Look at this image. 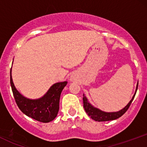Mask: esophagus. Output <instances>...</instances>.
Instances as JSON below:
<instances>
[{"mask_svg":"<svg viewBox=\"0 0 147 147\" xmlns=\"http://www.w3.org/2000/svg\"><path fill=\"white\" fill-rule=\"evenodd\" d=\"M70 80H71V81H73L74 80V77H71V79H70Z\"/></svg>","mask_w":147,"mask_h":147,"instance_id":"obj_1","label":"esophagus"}]
</instances>
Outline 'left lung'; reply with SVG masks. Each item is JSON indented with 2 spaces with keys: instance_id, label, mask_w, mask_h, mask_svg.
<instances>
[{
  "instance_id": "1",
  "label": "left lung",
  "mask_w": 147,
  "mask_h": 147,
  "mask_svg": "<svg viewBox=\"0 0 147 147\" xmlns=\"http://www.w3.org/2000/svg\"><path fill=\"white\" fill-rule=\"evenodd\" d=\"M138 86V83L137 84V86H136V92H135L134 95L133 96L131 100L130 101L129 104H128L124 109H122V110H120L119 111H117V112L107 113L99 110V109H97V108H95L93 106L91 105L90 103L88 102V99L86 97V96L83 95V103L84 110L86 111V113L88 115L89 117H90L92 119L97 121V122H106V121L114 120V119H117V118L120 117L121 116L123 115L126 112V111L129 109L130 105H131L133 99H134L136 92H137Z\"/></svg>"
}]
</instances>
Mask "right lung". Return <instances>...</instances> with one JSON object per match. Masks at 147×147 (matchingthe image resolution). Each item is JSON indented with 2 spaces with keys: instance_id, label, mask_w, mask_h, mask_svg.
Listing matches in <instances>:
<instances>
[{
  "instance_id": "right-lung-1",
  "label": "right lung",
  "mask_w": 147,
  "mask_h": 147,
  "mask_svg": "<svg viewBox=\"0 0 147 147\" xmlns=\"http://www.w3.org/2000/svg\"><path fill=\"white\" fill-rule=\"evenodd\" d=\"M67 83L63 82L53 84L41 98L30 99L16 90L11 77V68L10 70V84L18 108L27 116L41 122H50L57 117L59 109L61 93Z\"/></svg>"
}]
</instances>
